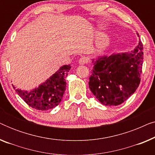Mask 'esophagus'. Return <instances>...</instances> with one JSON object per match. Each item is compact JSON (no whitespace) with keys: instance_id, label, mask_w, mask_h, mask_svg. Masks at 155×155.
Masks as SVG:
<instances>
[{"instance_id":"34e87169","label":"esophagus","mask_w":155,"mask_h":155,"mask_svg":"<svg viewBox=\"0 0 155 155\" xmlns=\"http://www.w3.org/2000/svg\"><path fill=\"white\" fill-rule=\"evenodd\" d=\"M88 62V58L85 56H82L79 59V63L80 65H84Z\"/></svg>"}]
</instances>
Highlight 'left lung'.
Instances as JSON below:
<instances>
[{
    "label": "left lung",
    "mask_w": 155,
    "mask_h": 155,
    "mask_svg": "<svg viewBox=\"0 0 155 155\" xmlns=\"http://www.w3.org/2000/svg\"><path fill=\"white\" fill-rule=\"evenodd\" d=\"M143 50V43L140 40L138 45L130 53L93 59L89 87L102 104H121L135 92L140 82Z\"/></svg>",
    "instance_id": "8db88e82"
}]
</instances>
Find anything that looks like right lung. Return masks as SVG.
<instances>
[{
	"mask_svg": "<svg viewBox=\"0 0 155 155\" xmlns=\"http://www.w3.org/2000/svg\"><path fill=\"white\" fill-rule=\"evenodd\" d=\"M71 65L61 67L49 79L39 87L30 92L16 89L13 86L19 96L33 109L46 111L54 109L60 104L66 88L65 78L71 70Z\"/></svg>",
	"mask_w": 155,
	"mask_h": 155,
	"instance_id": "right-lung-1",
	"label": "right lung"
}]
</instances>
